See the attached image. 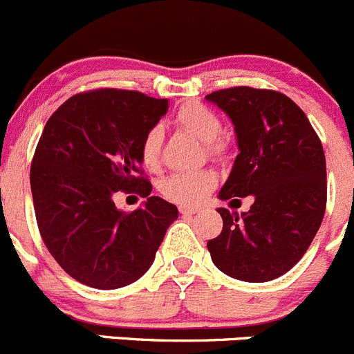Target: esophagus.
Instances as JSON below:
<instances>
[{"label":"esophagus","mask_w":354,"mask_h":354,"mask_svg":"<svg viewBox=\"0 0 354 354\" xmlns=\"http://www.w3.org/2000/svg\"><path fill=\"white\" fill-rule=\"evenodd\" d=\"M199 207H188V206H181L180 207V213L181 214H196L199 213Z\"/></svg>","instance_id":"1"}]
</instances>
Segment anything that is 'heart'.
Masks as SVG:
<instances>
[{
    "instance_id": "heart-1",
    "label": "heart",
    "mask_w": 354,
    "mask_h": 354,
    "mask_svg": "<svg viewBox=\"0 0 354 354\" xmlns=\"http://www.w3.org/2000/svg\"><path fill=\"white\" fill-rule=\"evenodd\" d=\"M174 125L183 132L203 141L206 153L214 158H223L227 155V143L222 140V120L201 102H187L174 113ZM160 147L162 131L158 127H151L141 140L140 157L147 169L155 171L160 166ZM216 174L209 169L196 171V173H176L167 176L160 183V192L164 197L181 206L199 204L209 196V192L216 187Z\"/></svg>"
}]
</instances>
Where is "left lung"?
I'll list each match as a JSON object with an SVG mask.
<instances>
[{
	"label": "left lung",
	"mask_w": 354,
	"mask_h": 354,
	"mask_svg": "<svg viewBox=\"0 0 354 354\" xmlns=\"http://www.w3.org/2000/svg\"><path fill=\"white\" fill-rule=\"evenodd\" d=\"M206 99L232 120L239 155L218 197L253 196L246 213L218 207L223 229L207 241L227 276L266 283L288 272L311 246L326 207L322 141L288 95L232 87Z\"/></svg>",
	"instance_id": "1"
}]
</instances>
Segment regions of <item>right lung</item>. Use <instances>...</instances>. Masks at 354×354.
I'll use <instances>...</instances> for the list:
<instances>
[{
	"instance_id": "right-lung-1",
	"label": "right lung",
	"mask_w": 354,
	"mask_h": 354,
	"mask_svg": "<svg viewBox=\"0 0 354 354\" xmlns=\"http://www.w3.org/2000/svg\"><path fill=\"white\" fill-rule=\"evenodd\" d=\"M167 113V99L97 88L62 102L48 118L31 164V192L41 239L55 262L97 290L138 281L153 263L178 207L157 196L141 171L143 136ZM147 201L132 214L113 196Z\"/></svg>"
}]
</instances>
